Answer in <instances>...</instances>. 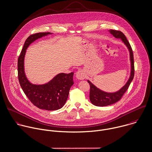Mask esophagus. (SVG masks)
<instances>
[{
  "label": "esophagus",
  "instance_id": "esophagus-1",
  "mask_svg": "<svg viewBox=\"0 0 152 152\" xmlns=\"http://www.w3.org/2000/svg\"><path fill=\"white\" fill-rule=\"evenodd\" d=\"M75 75H76L77 78L78 80H83L86 78V75H85L84 72L81 70L78 71L77 72Z\"/></svg>",
  "mask_w": 152,
  "mask_h": 152
}]
</instances>
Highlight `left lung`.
<instances>
[{"mask_svg":"<svg viewBox=\"0 0 152 152\" xmlns=\"http://www.w3.org/2000/svg\"><path fill=\"white\" fill-rule=\"evenodd\" d=\"M110 33L113 35V36L117 39H120L124 45L127 47L129 51L130 55V74L129 78L125 84L120 90L115 92L108 93L102 91L99 88L97 87L94 84H93L90 81L87 80L88 83L90 86V100L93 104L98 107H104L114 104L119 101L125 92L128 89L131 82L134 78V58L133 51L132 47L127 41L126 37L123 32L121 31H117L115 30H109Z\"/></svg>","mask_w":152,"mask_h":152,"instance_id":"8db88e82","label":"left lung"}]
</instances>
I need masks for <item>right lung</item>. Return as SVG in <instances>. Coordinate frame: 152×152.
<instances>
[{
    "mask_svg": "<svg viewBox=\"0 0 152 152\" xmlns=\"http://www.w3.org/2000/svg\"><path fill=\"white\" fill-rule=\"evenodd\" d=\"M51 34L52 33H37L26 39L18 58V71L20 87L31 102L40 109L53 111L61 108L67 100L70 88L74 84V73H59L45 84H34L26 78L24 69L25 56L29 46L36 40Z\"/></svg>",
    "mask_w": 152,
    "mask_h": 152,
    "instance_id": "1",
    "label": "right lung"
}]
</instances>
